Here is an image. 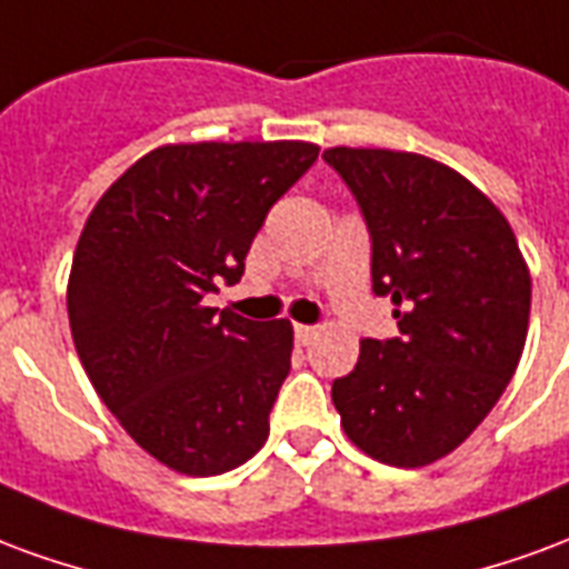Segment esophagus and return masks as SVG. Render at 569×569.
Here are the masks:
<instances>
[{"label":"esophagus","instance_id":"34e87169","mask_svg":"<svg viewBox=\"0 0 569 569\" xmlns=\"http://www.w3.org/2000/svg\"><path fill=\"white\" fill-rule=\"evenodd\" d=\"M293 336H297V342H300V346H309L315 336H318V327L297 325V327H293Z\"/></svg>","mask_w":569,"mask_h":569}]
</instances>
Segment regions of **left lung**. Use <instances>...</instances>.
Returning a JSON list of instances; mask_svg holds the SVG:
<instances>
[{
	"label": "left lung",
	"instance_id": "left-lung-1",
	"mask_svg": "<svg viewBox=\"0 0 569 569\" xmlns=\"http://www.w3.org/2000/svg\"><path fill=\"white\" fill-rule=\"evenodd\" d=\"M372 239V290L400 336L363 339L333 381L348 439L391 467H427L482 425L516 372L530 272L500 209L430 157L330 148Z\"/></svg>",
	"mask_w": 569,
	"mask_h": 569
}]
</instances>
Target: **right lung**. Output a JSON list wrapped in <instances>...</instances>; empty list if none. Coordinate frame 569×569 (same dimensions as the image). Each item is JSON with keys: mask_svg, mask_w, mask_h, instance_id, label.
<instances>
[{"mask_svg": "<svg viewBox=\"0 0 569 569\" xmlns=\"http://www.w3.org/2000/svg\"><path fill=\"white\" fill-rule=\"evenodd\" d=\"M309 142L163 144L90 211L69 276L87 379L151 458L184 476L244 463L290 372V321L206 306L236 284L269 209L318 160Z\"/></svg>", "mask_w": 569, "mask_h": 569, "instance_id": "add662e5", "label": "right lung"}]
</instances>
